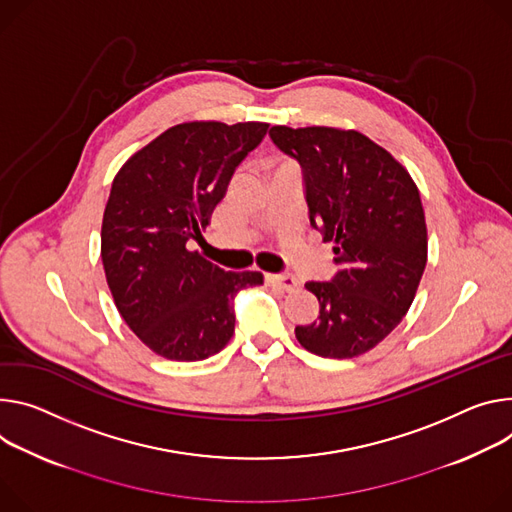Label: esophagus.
Instances as JSON below:
<instances>
[{
    "instance_id": "esophagus-1",
    "label": "esophagus",
    "mask_w": 512,
    "mask_h": 512,
    "mask_svg": "<svg viewBox=\"0 0 512 512\" xmlns=\"http://www.w3.org/2000/svg\"><path fill=\"white\" fill-rule=\"evenodd\" d=\"M265 282H267L269 286H275V288L286 290V292H294V290L300 286L298 277H294V275H290V273H267V275H265Z\"/></svg>"
}]
</instances>
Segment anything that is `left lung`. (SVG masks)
Here are the masks:
<instances>
[{
	"mask_svg": "<svg viewBox=\"0 0 512 512\" xmlns=\"http://www.w3.org/2000/svg\"><path fill=\"white\" fill-rule=\"evenodd\" d=\"M269 136L302 165L310 222L341 265L331 282H306L320 310L296 339L320 357L363 355L398 327L421 284V194L406 167L357 130L271 126Z\"/></svg>",
	"mask_w": 512,
	"mask_h": 512,
	"instance_id": "1",
	"label": "left lung"
}]
</instances>
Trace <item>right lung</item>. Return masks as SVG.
Here are the masks:
<instances>
[{
    "mask_svg": "<svg viewBox=\"0 0 512 512\" xmlns=\"http://www.w3.org/2000/svg\"><path fill=\"white\" fill-rule=\"evenodd\" d=\"M267 122H183L118 169L102 220V263L114 304L153 353L202 361L235 335L232 298L261 271H224L185 243L202 239L237 165Z\"/></svg>",
    "mask_w": 512,
    "mask_h": 512,
    "instance_id": "1",
    "label": "right lung"
}]
</instances>
